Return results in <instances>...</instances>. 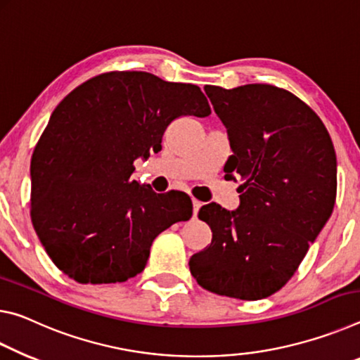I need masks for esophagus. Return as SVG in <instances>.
I'll return each mask as SVG.
<instances>
[{
  "mask_svg": "<svg viewBox=\"0 0 360 360\" xmlns=\"http://www.w3.org/2000/svg\"><path fill=\"white\" fill-rule=\"evenodd\" d=\"M201 205H202L201 201H198V199H193V215L194 217L198 215V212H199V209H201Z\"/></svg>",
  "mask_w": 360,
  "mask_h": 360,
  "instance_id": "esophagus-1",
  "label": "esophagus"
}]
</instances>
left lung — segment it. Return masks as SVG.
I'll list each match as a JSON object with an SVG mask.
<instances>
[{
	"label": "left lung",
	"mask_w": 360,
	"mask_h": 360,
	"mask_svg": "<svg viewBox=\"0 0 360 360\" xmlns=\"http://www.w3.org/2000/svg\"><path fill=\"white\" fill-rule=\"evenodd\" d=\"M228 131L233 155L225 179L240 176V204L210 202L199 219L212 243L190 258L198 284L217 295L262 300L295 274L311 243L332 215L337 156L326 126L285 89L245 84L205 86Z\"/></svg>",
	"instance_id": "obj_1"
}]
</instances>
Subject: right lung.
<instances>
[{"instance_id":"right-lung-1","label":"right lung","mask_w":360,"mask_h":360,"mask_svg":"<svg viewBox=\"0 0 360 360\" xmlns=\"http://www.w3.org/2000/svg\"><path fill=\"white\" fill-rule=\"evenodd\" d=\"M210 115L198 86L146 72L82 82L52 113L32 156V223L56 266L79 284H115L145 269L153 240L193 215L188 194L132 180L180 116Z\"/></svg>"}]
</instances>
